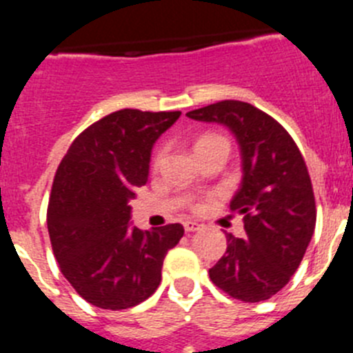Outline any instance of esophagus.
I'll return each instance as SVG.
<instances>
[{
	"instance_id": "esophagus-1",
	"label": "esophagus",
	"mask_w": 353,
	"mask_h": 353,
	"mask_svg": "<svg viewBox=\"0 0 353 353\" xmlns=\"http://www.w3.org/2000/svg\"><path fill=\"white\" fill-rule=\"evenodd\" d=\"M183 228H185V232H198V230H201V224L196 223V221H185L183 223Z\"/></svg>"
}]
</instances>
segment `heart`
Wrapping results in <instances>:
<instances>
[{
	"instance_id": "b5f03b06",
	"label": "heart",
	"mask_w": 353,
	"mask_h": 353,
	"mask_svg": "<svg viewBox=\"0 0 353 353\" xmlns=\"http://www.w3.org/2000/svg\"><path fill=\"white\" fill-rule=\"evenodd\" d=\"M212 138H221V136H214V134H207V136H201V138L198 139V141H196V145H194V148L196 146L199 145V143H203V141H207V139H212ZM159 157H161V155H155V159H154V162L155 164H157V161H159Z\"/></svg>"
}]
</instances>
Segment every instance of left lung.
Returning a JSON list of instances; mask_svg holds the SVG:
<instances>
[{"mask_svg":"<svg viewBox=\"0 0 353 353\" xmlns=\"http://www.w3.org/2000/svg\"><path fill=\"white\" fill-rule=\"evenodd\" d=\"M187 117L226 125L242 154V183L230 210L244 214L248 236L226 233V252L208 270L212 283L239 301H267L299 269L314 232L316 207L304 157L279 121L248 102L221 101Z\"/></svg>","mask_w":353,"mask_h":353,"instance_id":"1","label":"left lung"}]
</instances>
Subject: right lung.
I'll return each mask as SVG.
<instances>
[{"instance_id": "obj_1", "label": "right lung", "mask_w": 353, "mask_h": 353, "mask_svg": "<svg viewBox=\"0 0 353 353\" xmlns=\"http://www.w3.org/2000/svg\"><path fill=\"white\" fill-rule=\"evenodd\" d=\"M180 114L114 111L84 129L56 170L48 207L52 252L67 281L97 307L120 311L146 301L183 236L179 223L150 232L129 224V201L148 180L154 143Z\"/></svg>"}]
</instances>
